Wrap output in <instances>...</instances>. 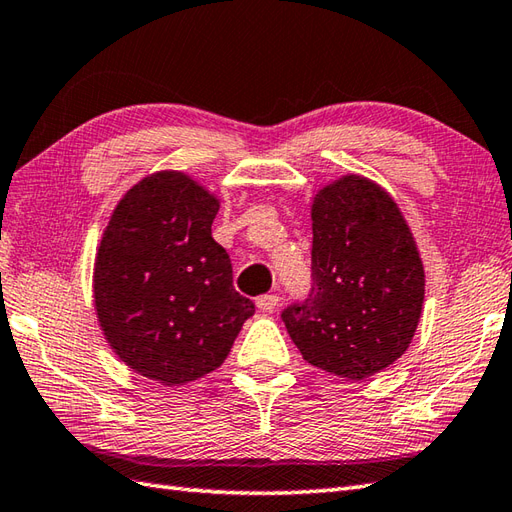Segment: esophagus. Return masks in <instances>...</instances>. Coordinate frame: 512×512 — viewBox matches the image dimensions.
<instances>
[{"instance_id":"1","label":"esophagus","mask_w":512,"mask_h":512,"mask_svg":"<svg viewBox=\"0 0 512 512\" xmlns=\"http://www.w3.org/2000/svg\"><path fill=\"white\" fill-rule=\"evenodd\" d=\"M255 303H257L259 312H273L277 308L279 297L277 295H262V297H257Z\"/></svg>"}]
</instances>
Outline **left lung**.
Instances as JSON below:
<instances>
[{
    "instance_id": "1",
    "label": "left lung",
    "mask_w": 512,
    "mask_h": 512,
    "mask_svg": "<svg viewBox=\"0 0 512 512\" xmlns=\"http://www.w3.org/2000/svg\"><path fill=\"white\" fill-rule=\"evenodd\" d=\"M312 286L281 312L314 367L363 380L405 354L418 328L424 270L396 202L345 176L312 204Z\"/></svg>"
}]
</instances>
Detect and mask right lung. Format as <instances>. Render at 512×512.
I'll use <instances>...</instances> for the list:
<instances>
[{
	"instance_id": "add662e5",
	"label": "right lung",
	"mask_w": 512,
	"mask_h": 512,
	"mask_svg": "<svg viewBox=\"0 0 512 512\" xmlns=\"http://www.w3.org/2000/svg\"><path fill=\"white\" fill-rule=\"evenodd\" d=\"M217 209L220 202L184 173H154L118 202L96 253L103 334L123 363L162 385L220 367L255 314L211 235Z\"/></svg>"
}]
</instances>
